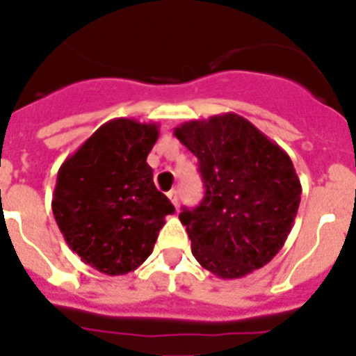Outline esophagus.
Here are the masks:
<instances>
[{
	"label": "esophagus",
	"mask_w": 356,
	"mask_h": 356,
	"mask_svg": "<svg viewBox=\"0 0 356 356\" xmlns=\"http://www.w3.org/2000/svg\"><path fill=\"white\" fill-rule=\"evenodd\" d=\"M168 199L172 201V204L177 208V206H179V192H177V190H170Z\"/></svg>",
	"instance_id": "1"
}]
</instances>
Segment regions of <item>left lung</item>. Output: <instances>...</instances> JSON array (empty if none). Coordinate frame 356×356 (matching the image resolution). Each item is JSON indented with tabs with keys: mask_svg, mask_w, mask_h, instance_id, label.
<instances>
[{
	"mask_svg": "<svg viewBox=\"0 0 356 356\" xmlns=\"http://www.w3.org/2000/svg\"><path fill=\"white\" fill-rule=\"evenodd\" d=\"M173 136L199 159L201 204L179 213L197 262L220 279L259 270L284 246L302 186L289 155L237 113L188 121Z\"/></svg>",
	"mask_w": 356,
	"mask_h": 356,
	"instance_id": "obj_1",
	"label": "left lung"
}]
</instances>
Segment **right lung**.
Listing matches in <instances>:
<instances>
[{"instance_id": "right-lung-1", "label": "right lung", "mask_w": 356, "mask_h": 356, "mask_svg": "<svg viewBox=\"0 0 356 356\" xmlns=\"http://www.w3.org/2000/svg\"><path fill=\"white\" fill-rule=\"evenodd\" d=\"M157 137L154 122L112 119L59 168L56 222L72 252L101 273L139 268L154 252L164 217L175 211L146 163Z\"/></svg>"}]
</instances>
